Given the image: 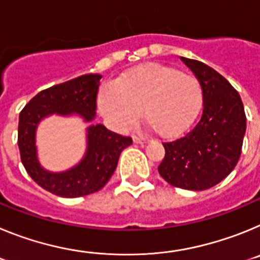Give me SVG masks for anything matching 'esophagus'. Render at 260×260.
Returning <instances> with one entry per match:
<instances>
[{
	"instance_id": "obj_1",
	"label": "esophagus",
	"mask_w": 260,
	"mask_h": 260,
	"mask_svg": "<svg viewBox=\"0 0 260 260\" xmlns=\"http://www.w3.org/2000/svg\"><path fill=\"white\" fill-rule=\"evenodd\" d=\"M133 142L138 144H144L148 142V139H147V138L141 137V135H133Z\"/></svg>"
}]
</instances>
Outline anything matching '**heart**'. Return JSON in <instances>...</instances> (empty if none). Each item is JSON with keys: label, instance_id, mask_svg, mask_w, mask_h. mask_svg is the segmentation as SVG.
<instances>
[{"label": "heart", "instance_id": "b5f03b06", "mask_svg": "<svg viewBox=\"0 0 260 260\" xmlns=\"http://www.w3.org/2000/svg\"><path fill=\"white\" fill-rule=\"evenodd\" d=\"M203 102L198 78L171 66L144 65L119 75L103 88L98 105L108 123L125 132L143 116L155 132L174 138L187 130Z\"/></svg>", "mask_w": 260, "mask_h": 260}]
</instances>
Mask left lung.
Instances as JSON below:
<instances>
[{
  "label": "left lung",
  "mask_w": 260,
  "mask_h": 260,
  "mask_svg": "<svg viewBox=\"0 0 260 260\" xmlns=\"http://www.w3.org/2000/svg\"><path fill=\"white\" fill-rule=\"evenodd\" d=\"M201 82L203 112L194 127L177 141L162 143L160 176L185 190H207L237 165L246 132L242 100L221 74L197 59L181 57Z\"/></svg>",
  "instance_id": "left-lung-1"
}]
</instances>
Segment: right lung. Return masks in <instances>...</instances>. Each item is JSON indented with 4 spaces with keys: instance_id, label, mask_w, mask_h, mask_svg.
I'll return each mask as SVG.
<instances>
[{
    "instance_id": "1",
    "label": "right lung",
    "mask_w": 260,
    "mask_h": 260,
    "mask_svg": "<svg viewBox=\"0 0 260 260\" xmlns=\"http://www.w3.org/2000/svg\"><path fill=\"white\" fill-rule=\"evenodd\" d=\"M100 74H87L40 91L19 114L18 146L27 173L39 186L62 198H77L103 189L114 173L121 152L133 143L130 137L109 132L92 121L96 117V96ZM53 114L78 115L91 123L87 148L82 160L70 170L50 172L41 167L36 147L38 123Z\"/></svg>"
}]
</instances>
